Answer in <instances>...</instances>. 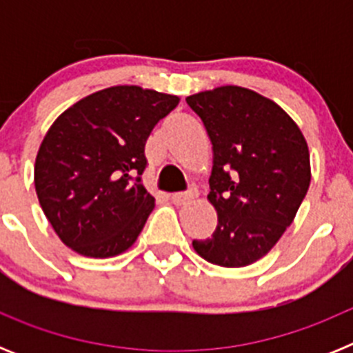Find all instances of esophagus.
<instances>
[{
  "label": "esophagus",
  "instance_id": "esophagus-1",
  "mask_svg": "<svg viewBox=\"0 0 353 353\" xmlns=\"http://www.w3.org/2000/svg\"><path fill=\"white\" fill-rule=\"evenodd\" d=\"M196 196H198V192H196L194 189H191V191L187 192H174V194L171 196V201H173L174 205H185L189 203V201H192Z\"/></svg>",
  "mask_w": 353,
  "mask_h": 353
}]
</instances>
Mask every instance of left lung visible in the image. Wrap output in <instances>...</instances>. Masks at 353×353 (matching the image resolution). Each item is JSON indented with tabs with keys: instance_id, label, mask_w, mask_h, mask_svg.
Masks as SVG:
<instances>
[{
	"instance_id": "obj_1",
	"label": "left lung",
	"mask_w": 353,
	"mask_h": 353,
	"mask_svg": "<svg viewBox=\"0 0 353 353\" xmlns=\"http://www.w3.org/2000/svg\"><path fill=\"white\" fill-rule=\"evenodd\" d=\"M185 101L212 141L208 201L217 210L214 235L192 248L221 267L254 263L281 239L310 189L307 143L285 109L252 90L219 86Z\"/></svg>"
}]
</instances>
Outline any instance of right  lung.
<instances>
[{
  "label": "right lung",
  "instance_id": "1",
  "mask_svg": "<svg viewBox=\"0 0 353 353\" xmlns=\"http://www.w3.org/2000/svg\"><path fill=\"white\" fill-rule=\"evenodd\" d=\"M180 99L141 86H111L63 111L35 161L40 207L61 242L88 258L136 242L155 198L141 183L150 132Z\"/></svg>",
  "mask_w": 353,
  "mask_h": 353
}]
</instances>
